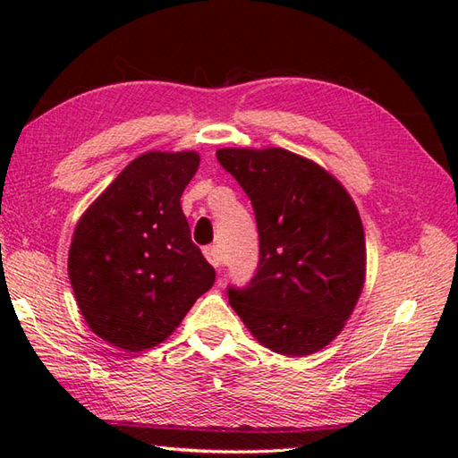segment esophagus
<instances>
[{"label":"esophagus","instance_id":"1","mask_svg":"<svg viewBox=\"0 0 458 458\" xmlns=\"http://www.w3.org/2000/svg\"><path fill=\"white\" fill-rule=\"evenodd\" d=\"M204 258H207L214 267H220V256H218V250L214 248V246H207V248H204Z\"/></svg>","mask_w":458,"mask_h":458}]
</instances>
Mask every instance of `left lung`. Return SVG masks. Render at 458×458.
Returning a JSON list of instances; mask_svg holds the SVG:
<instances>
[{"instance_id":"left-lung-1","label":"left lung","mask_w":458,"mask_h":458,"mask_svg":"<svg viewBox=\"0 0 458 458\" xmlns=\"http://www.w3.org/2000/svg\"><path fill=\"white\" fill-rule=\"evenodd\" d=\"M251 200L259 234L256 276L228 299L261 344L307 356L333 343L366 276L354 200L320 165L281 148L216 151Z\"/></svg>"}]
</instances>
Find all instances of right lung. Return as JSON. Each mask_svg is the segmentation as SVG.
Segmentation results:
<instances>
[{"instance_id": "1", "label": "right lung", "mask_w": 458, "mask_h": 458, "mask_svg": "<svg viewBox=\"0 0 458 458\" xmlns=\"http://www.w3.org/2000/svg\"><path fill=\"white\" fill-rule=\"evenodd\" d=\"M194 151L133 159L76 224L68 277L92 333L128 352L163 343L216 271L192 244L181 194Z\"/></svg>"}]
</instances>
